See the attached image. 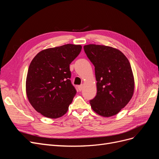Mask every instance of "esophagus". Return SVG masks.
I'll return each instance as SVG.
<instances>
[{"instance_id": "34e87169", "label": "esophagus", "mask_w": 159, "mask_h": 159, "mask_svg": "<svg viewBox=\"0 0 159 159\" xmlns=\"http://www.w3.org/2000/svg\"><path fill=\"white\" fill-rule=\"evenodd\" d=\"M83 88H84V85L81 84V85H79L78 86V90L80 91H81V90L83 89Z\"/></svg>"}]
</instances>
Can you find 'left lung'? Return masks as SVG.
<instances>
[{"label": "left lung", "instance_id": "obj_1", "mask_svg": "<svg viewBox=\"0 0 159 159\" xmlns=\"http://www.w3.org/2000/svg\"><path fill=\"white\" fill-rule=\"evenodd\" d=\"M85 53L95 67L97 95L91 107L103 117L117 114L133 97L134 88L132 69L123 53L112 47L89 44Z\"/></svg>", "mask_w": 159, "mask_h": 159}]
</instances>
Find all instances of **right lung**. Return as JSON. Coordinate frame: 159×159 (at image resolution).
I'll list each match as a JSON object with an SVG mask.
<instances>
[{"instance_id":"obj_1","label":"right lung","mask_w":159,"mask_h":159,"mask_svg":"<svg viewBox=\"0 0 159 159\" xmlns=\"http://www.w3.org/2000/svg\"><path fill=\"white\" fill-rule=\"evenodd\" d=\"M81 45L66 44L40 52L28 68L26 90L36 111L56 119L68 111L76 93L70 64L79 55Z\"/></svg>"}]
</instances>
